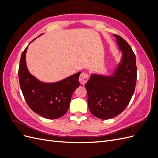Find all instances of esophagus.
<instances>
[{"mask_svg":"<svg viewBox=\"0 0 158 158\" xmlns=\"http://www.w3.org/2000/svg\"><path fill=\"white\" fill-rule=\"evenodd\" d=\"M88 78H89V76L87 73H82L80 75V77H79V81L81 84H85V83L87 82V81L88 80Z\"/></svg>","mask_w":158,"mask_h":158,"instance_id":"34e87169","label":"esophagus"}]
</instances>
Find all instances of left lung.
<instances>
[{
	"label": "left lung",
	"mask_w": 158,
	"mask_h": 158,
	"mask_svg": "<svg viewBox=\"0 0 158 158\" xmlns=\"http://www.w3.org/2000/svg\"><path fill=\"white\" fill-rule=\"evenodd\" d=\"M113 36L122 51L120 62L111 75L92 74L85 84L90 112L103 120L116 117L125 109L136 83V56L125 40L115 34Z\"/></svg>",
	"instance_id": "8db88e82"
}]
</instances>
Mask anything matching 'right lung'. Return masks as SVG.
Returning <instances> with one entry per match:
<instances>
[{
	"instance_id": "1",
	"label": "right lung",
	"mask_w": 158,
	"mask_h": 158,
	"mask_svg": "<svg viewBox=\"0 0 158 158\" xmlns=\"http://www.w3.org/2000/svg\"><path fill=\"white\" fill-rule=\"evenodd\" d=\"M27 47L21 55L18 70L19 82L26 102L33 111L43 117L56 119L63 117L68 111L73 92L80 86L78 78L81 73L53 83L41 82L27 69Z\"/></svg>"
}]
</instances>
